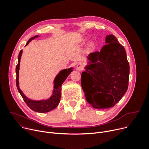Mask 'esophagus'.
Here are the masks:
<instances>
[{"label":"esophagus","mask_w":149,"mask_h":149,"mask_svg":"<svg viewBox=\"0 0 149 149\" xmlns=\"http://www.w3.org/2000/svg\"><path fill=\"white\" fill-rule=\"evenodd\" d=\"M77 68L78 71H82L84 69V65L83 63L81 62H79L77 63Z\"/></svg>","instance_id":"1"}]
</instances>
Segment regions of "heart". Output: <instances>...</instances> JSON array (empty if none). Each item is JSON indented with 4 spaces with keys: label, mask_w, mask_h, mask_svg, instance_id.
<instances>
[{
    "label": "heart",
    "mask_w": 149,
    "mask_h": 149,
    "mask_svg": "<svg viewBox=\"0 0 149 149\" xmlns=\"http://www.w3.org/2000/svg\"><path fill=\"white\" fill-rule=\"evenodd\" d=\"M93 45H94L93 42H91V43H90V44H89V47H93Z\"/></svg>",
    "instance_id": "obj_1"
}]
</instances>
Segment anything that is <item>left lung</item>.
<instances>
[{
	"mask_svg": "<svg viewBox=\"0 0 149 149\" xmlns=\"http://www.w3.org/2000/svg\"><path fill=\"white\" fill-rule=\"evenodd\" d=\"M105 43L100 52L89 54L81 74L86 100L97 109L113 107L129 86L130 66L124 47L113 35L106 36Z\"/></svg>",
	"mask_w": 149,
	"mask_h": 149,
	"instance_id": "obj_1",
	"label": "left lung"
}]
</instances>
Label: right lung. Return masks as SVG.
Wrapping results in <instances>:
<instances>
[{
  "label": "right lung",
  "mask_w": 149,
  "mask_h": 149,
  "mask_svg": "<svg viewBox=\"0 0 149 149\" xmlns=\"http://www.w3.org/2000/svg\"><path fill=\"white\" fill-rule=\"evenodd\" d=\"M39 36L36 35L31 38H30L25 46L29 44V42L38 38ZM22 54V50H21L18 56V63L16 67V87L19 93L20 94L24 101L26 102L28 107L34 111L38 113H47L49 112L54 109H55L57 105H58L61 96V86L63 82L65 81L68 75L72 71L73 68H70L68 69L63 70L59 72V73L56 76L54 79V87L53 90V93L52 96L46 100H40V101H34L32 100L28 97H26L23 92L20 90L19 86V65H20V61L21 58V55Z\"/></svg>",
  "instance_id": "1"
}]
</instances>
